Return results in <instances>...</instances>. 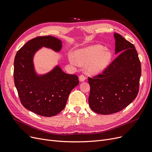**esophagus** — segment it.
Segmentation results:
<instances>
[{
	"instance_id": "34e87169",
	"label": "esophagus",
	"mask_w": 152,
	"mask_h": 152,
	"mask_svg": "<svg viewBox=\"0 0 152 152\" xmlns=\"http://www.w3.org/2000/svg\"><path fill=\"white\" fill-rule=\"evenodd\" d=\"M79 80L81 82H83L85 80H86V77L83 76V75H80L79 77Z\"/></svg>"
}]
</instances>
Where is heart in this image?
Wrapping results in <instances>:
<instances>
[{
    "mask_svg": "<svg viewBox=\"0 0 152 152\" xmlns=\"http://www.w3.org/2000/svg\"><path fill=\"white\" fill-rule=\"evenodd\" d=\"M112 58V53L101 45H94L75 50L69 61L74 64L85 65L86 71L90 75H97L104 71Z\"/></svg>",
    "mask_w": 152,
    "mask_h": 152,
    "instance_id": "heart-1",
    "label": "heart"
}]
</instances>
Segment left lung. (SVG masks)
<instances>
[{
    "instance_id": "8db88e82",
    "label": "left lung",
    "mask_w": 152,
    "mask_h": 152,
    "mask_svg": "<svg viewBox=\"0 0 152 152\" xmlns=\"http://www.w3.org/2000/svg\"><path fill=\"white\" fill-rule=\"evenodd\" d=\"M115 53H120L102 75L88 77L91 109L97 114H111L124 109L139 91L141 63L134 46L118 33L114 34Z\"/></svg>"
}]
</instances>
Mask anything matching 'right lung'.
Returning a JSON list of instances; mask_svg holds the SVG:
<instances>
[{"mask_svg": "<svg viewBox=\"0 0 152 152\" xmlns=\"http://www.w3.org/2000/svg\"><path fill=\"white\" fill-rule=\"evenodd\" d=\"M62 43L51 36L38 37L24 44L14 58V84L21 104L42 116L52 117L61 112L66 105L70 92L79 84L76 75L66 74L58 65L45 74L36 72L33 62L36 52L42 47L58 52Z\"/></svg>", "mask_w": 152, "mask_h": 152, "instance_id": "add662e5", "label": "right lung"}]
</instances>
